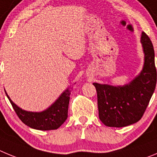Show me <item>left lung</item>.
<instances>
[{
	"label": "left lung",
	"mask_w": 157,
	"mask_h": 157,
	"mask_svg": "<svg viewBox=\"0 0 157 157\" xmlns=\"http://www.w3.org/2000/svg\"><path fill=\"white\" fill-rule=\"evenodd\" d=\"M141 44L144 53L143 67L131 82L123 86L93 83L97 91L99 119L105 126L123 128L138 122L154 92L156 84L154 49L144 32Z\"/></svg>",
	"instance_id": "obj_1"
}]
</instances>
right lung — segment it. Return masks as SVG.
<instances>
[{
  "label": "right lung",
  "mask_w": 157,
  "mask_h": 157,
  "mask_svg": "<svg viewBox=\"0 0 157 157\" xmlns=\"http://www.w3.org/2000/svg\"><path fill=\"white\" fill-rule=\"evenodd\" d=\"M5 94L19 119L33 129L41 131L58 129L68 117V107L71 94V90L69 88L65 90L48 108L41 112H30L22 109L11 100L6 91Z\"/></svg>",
  "instance_id": "right-lung-1"
}]
</instances>
